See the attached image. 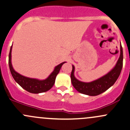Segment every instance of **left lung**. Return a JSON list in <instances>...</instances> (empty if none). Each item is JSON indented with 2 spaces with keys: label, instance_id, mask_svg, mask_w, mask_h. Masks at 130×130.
I'll list each match as a JSON object with an SVG mask.
<instances>
[{
  "label": "left lung",
  "instance_id": "left-lung-1",
  "mask_svg": "<svg viewBox=\"0 0 130 130\" xmlns=\"http://www.w3.org/2000/svg\"><path fill=\"white\" fill-rule=\"evenodd\" d=\"M123 48L120 43V57L115 66L106 75L90 82H83L76 79L74 75L75 67L72 65L70 77L73 87L78 92L89 96H96L102 93L113 86L119 77L123 67Z\"/></svg>",
  "mask_w": 130,
  "mask_h": 130
}]
</instances>
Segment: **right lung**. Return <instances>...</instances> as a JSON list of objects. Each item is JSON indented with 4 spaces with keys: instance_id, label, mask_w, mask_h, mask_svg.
<instances>
[{
    "instance_id": "obj_1",
    "label": "right lung",
    "mask_w": 130,
    "mask_h": 130,
    "mask_svg": "<svg viewBox=\"0 0 130 130\" xmlns=\"http://www.w3.org/2000/svg\"><path fill=\"white\" fill-rule=\"evenodd\" d=\"M12 45L11 46L10 52L9 55V65L10 69L11 74L13 76V79L19 85L22 87L24 89L32 93H40L47 91L48 90L51 89L52 87L54 86L55 82L56 76L58 74L61 66L63 65L66 61L61 63L55 67L52 72L50 73L46 79L45 80H39L37 78L27 77L23 76L20 73H17L14 69L12 65Z\"/></svg>"
}]
</instances>
